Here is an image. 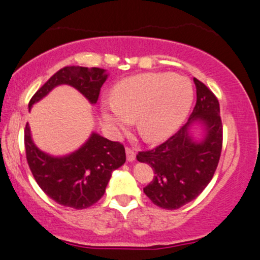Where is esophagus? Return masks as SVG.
<instances>
[{
  "instance_id": "obj_1",
  "label": "esophagus",
  "mask_w": 260,
  "mask_h": 260,
  "mask_svg": "<svg viewBox=\"0 0 260 260\" xmlns=\"http://www.w3.org/2000/svg\"><path fill=\"white\" fill-rule=\"evenodd\" d=\"M125 155H127V160L128 161H133L136 159V153L135 150L131 149V148H125Z\"/></svg>"
}]
</instances>
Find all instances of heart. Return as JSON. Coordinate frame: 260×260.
Segmentation results:
<instances>
[{
    "label": "heart",
    "mask_w": 260,
    "mask_h": 260,
    "mask_svg": "<svg viewBox=\"0 0 260 260\" xmlns=\"http://www.w3.org/2000/svg\"><path fill=\"white\" fill-rule=\"evenodd\" d=\"M193 101L191 82L172 73L142 74L116 85L113 98L102 102V118L123 132L137 118V129L147 142L170 136L182 123Z\"/></svg>",
    "instance_id": "b5f03b06"
}]
</instances>
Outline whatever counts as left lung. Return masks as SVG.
<instances>
[{
    "label": "left lung",
    "mask_w": 260,
    "mask_h": 260,
    "mask_svg": "<svg viewBox=\"0 0 260 260\" xmlns=\"http://www.w3.org/2000/svg\"><path fill=\"white\" fill-rule=\"evenodd\" d=\"M193 82L196 105L189 121L164 143L137 154L138 161L149 164L154 172L144 193L165 210L180 209L198 198L213 178L221 156L223 129L218 100L200 80L193 78ZM195 123L204 127L201 141H195L189 135Z\"/></svg>",
    "instance_id": "left-lung-1"
}]
</instances>
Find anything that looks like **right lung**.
Returning a JSON list of instances; mask_svg holds the SVG:
<instances>
[{
  "label": "right lung",
  "instance_id": "right-lung-1",
  "mask_svg": "<svg viewBox=\"0 0 260 260\" xmlns=\"http://www.w3.org/2000/svg\"><path fill=\"white\" fill-rule=\"evenodd\" d=\"M107 74L100 68L65 67L56 71L33 95L30 107L58 85H70L90 104H96ZM28 165L39 187L59 205L76 210L87 209L104 196L113 170L125 161L124 147L92 133L87 142L65 156H51L33 143L28 123L24 129Z\"/></svg>",
  "mask_w": 260,
  "mask_h": 260
}]
</instances>
